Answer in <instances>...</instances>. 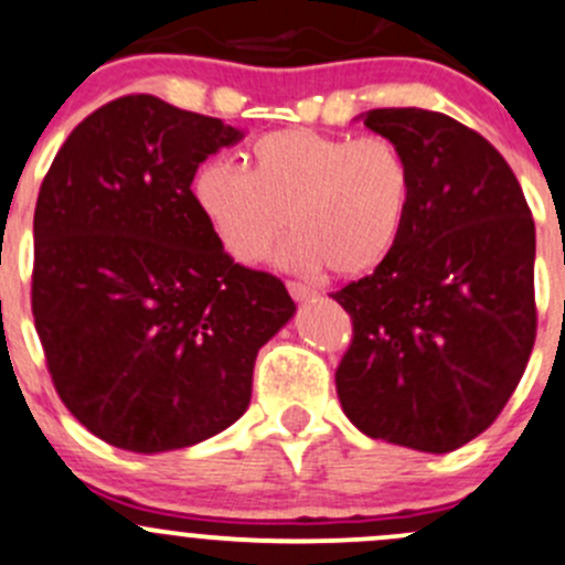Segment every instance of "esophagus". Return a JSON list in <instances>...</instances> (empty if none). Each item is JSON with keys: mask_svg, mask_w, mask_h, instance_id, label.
I'll return each instance as SVG.
<instances>
[{"mask_svg": "<svg viewBox=\"0 0 565 565\" xmlns=\"http://www.w3.org/2000/svg\"><path fill=\"white\" fill-rule=\"evenodd\" d=\"M288 294L294 296L296 301H310V299H316L318 290L310 288V285H305V282H288Z\"/></svg>", "mask_w": 565, "mask_h": 565, "instance_id": "1", "label": "esophagus"}]
</instances>
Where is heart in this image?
Returning <instances> with one entry per match:
<instances>
[{"mask_svg":"<svg viewBox=\"0 0 565 565\" xmlns=\"http://www.w3.org/2000/svg\"><path fill=\"white\" fill-rule=\"evenodd\" d=\"M415 175L387 137L282 128L255 139L244 170L209 161L192 198L211 236L236 264L255 266L294 227L282 258L301 271L343 277L376 269L395 249L412 209Z\"/></svg>","mask_w":565,"mask_h":565,"instance_id":"heart-1","label":"heart"}]
</instances>
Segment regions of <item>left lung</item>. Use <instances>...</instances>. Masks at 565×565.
I'll list each match as a JSON object with an SVG mask.
<instances>
[{"label":"left lung","instance_id":"obj_1","mask_svg":"<svg viewBox=\"0 0 565 565\" xmlns=\"http://www.w3.org/2000/svg\"><path fill=\"white\" fill-rule=\"evenodd\" d=\"M415 175L373 275L332 294L354 323L334 384L362 434L450 454L497 420L535 343V225L508 161L443 111L371 109Z\"/></svg>","mask_w":565,"mask_h":565}]
</instances>
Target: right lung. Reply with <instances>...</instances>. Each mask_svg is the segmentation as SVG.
<instances>
[{
	"label": "right lung",
	"mask_w": 565,
	"mask_h": 565,
	"mask_svg": "<svg viewBox=\"0 0 565 565\" xmlns=\"http://www.w3.org/2000/svg\"><path fill=\"white\" fill-rule=\"evenodd\" d=\"M244 134L122 95L65 139L35 205L32 316L71 415L134 454L189 448L247 412L260 345L294 318L285 285L216 244L198 167Z\"/></svg>",
	"instance_id": "add662e5"
}]
</instances>
